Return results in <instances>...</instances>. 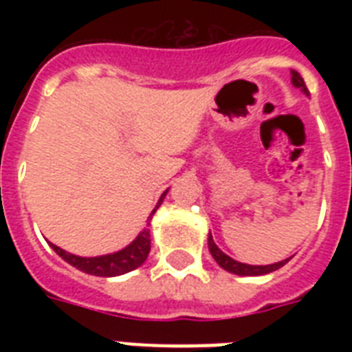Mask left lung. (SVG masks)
<instances>
[{"mask_svg":"<svg viewBox=\"0 0 352 352\" xmlns=\"http://www.w3.org/2000/svg\"><path fill=\"white\" fill-rule=\"evenodd\" d=\"M290 82H292L294 87L301 89L303 95L307 96L311 95L309 89H307L305 82H303V78H301V74L298 73V71H290ZM208 250L210 254H212V257L215 259V263H217L221 268H225L226 272L237 274V276H265V274L274 272V270H278V268H281L283 265H287V263L290 261V257H292L290 256L287 257V259H283V261L272 263V265H246V263L235 261V259H232L230 256H226L225 252L221 250L219 246L214 243L212 234H208Z\"/></svg>","mask_w":352,"mask_h":352,"instance_id":"obj_1","label":"left lung"}]
</instances>
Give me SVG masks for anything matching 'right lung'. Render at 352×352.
<instances>
[{
    "label": "right lung",
    "mask_w": 352,
    "mask_h": 352,
    "mask_svg": "<svg viewBox=\"0 0 352 352\" xmlns=\"http://www.w3.org/2000/svg\"><path fill=\"white\" fill-rule=\"evenodd\" d=\"M166 193H168V190L160 195L159 203H157V206L153 208V212L149 214L148 219L153 217L157 208H159L160 204H162V201H164ZM51 246L52 250L56 252L63 261H67L69 265H73L74 268H78L82 272L91 274V276H100V278H115V276H122V274L131 272V270L138 268L146 259H148L149 250H151V239H149V230L144 228V230L140 232L129 245L124 246L122 250L96 257L74 256L71 252L62 250L60 246L52 245V243Z\"/></svg>",
    "instance_id": "right-lung-1"
}]
</instances>
